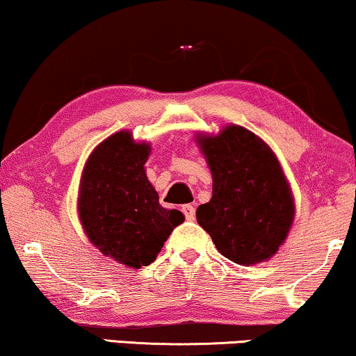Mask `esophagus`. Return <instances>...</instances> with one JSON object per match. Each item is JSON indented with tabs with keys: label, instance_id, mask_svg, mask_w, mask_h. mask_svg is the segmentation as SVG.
Instances as JSON below:
<instances>
[{
	"label": "esophagus",
	"instance_id": "34e87169",
	"mask_svg": "<svg viewBox=\"0 0 356 356\" xmlns=\"http://www.w3.org/2000/svg\"><path fill=\"white\" fill-rule=\"evenodd\" d=\"M183 213H184V217L188 218V220H194V216H196V209H194L191 204H186V206H183Z\"/></svg>",
	"mask_w": 356,
	"mask_h": 356
}]
</instances>
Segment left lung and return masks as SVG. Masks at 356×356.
Masks as SVG:
<instances>
[{"instance_id": "obj_1", "label": "left lung", "mask_w": 356, "mask_h": 356, "mask_svg": "<svg viewBox=\"0 0 356 356\" xmlns=\"http://www.w3.org/2000/svg\"><path fill=\"white\" fill-rule=\"evenodd\" d=\"M196 143L212 173V197L197 207V223L227 259L269 261L295 220L293 193L274 150L238 124L196 134Z\"/></svg>"}]
</instances>
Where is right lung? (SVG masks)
<instances>
[{
	"label": "right lung",
	"instance_id": "right-lung-1",
	"mask_svg": "<svg viewBox=\"0 0 356 356\" xmlns=\"http://www.w3.org/2000/svg\"><path fill=\"white\" fill-rule=\"evenodd\" d=\"M152 152L147 140L118 131L92 150L82 168L77 216L86 236L102 254L131 269L157 259L170 233L184 222L165 209L145 173Z\"/></svg>",
	"mask_w": 356,
	"mask_h": 356
}]
</instances>
